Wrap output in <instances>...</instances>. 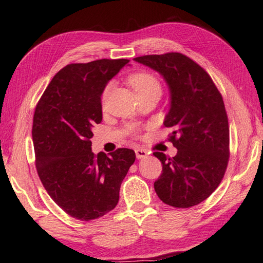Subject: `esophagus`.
<instances>
[{"mask_svg":"<svg viewBox=\"0 0 263 263\" xmlns=\"http://www.w3.org/2000/svg\"><path fill=\"white\" fill-rule=\"evenodd\" d=\"M136 156L138 159H143V158H146L147 156V151L144 150V149H137L136 150Z\"/></svg>","mask_w":263,"mask_h":263,"instance_id":"1","label":"esophagus"}]
</instances>
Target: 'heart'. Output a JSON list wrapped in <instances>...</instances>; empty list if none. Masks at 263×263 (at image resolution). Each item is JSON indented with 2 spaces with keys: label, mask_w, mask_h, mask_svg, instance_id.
Here are the masks:
<instances>
[{
  "label": "heart",
  "mask_w": 263,
  "mask_h": 263,
  "mask_svg": "<svg viewBox=\"0 0 263 263\" xmlns=\"http://www.w3.org/2000/svg\"><path fill=\"white\" fill-rule=\"evenodd\" d=\"M129 83L133 87V90L136 91L138 97L145 98V97H151L156 96L159 97L162 93V85H161L160 81L157 77H154L153 74L149 72H137L133 73L132 76L129 77ZM111 89V84H107L102 93V102L106 100L107 94Z\"/></svg>",
  "instance_id": "b5f03b06"
}]
</instances>
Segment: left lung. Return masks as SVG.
I'll use <instances>...</instances> for the list:
<instances>
[{"mask_svg": "<svg viewBox=\"0 0 263 263\" xmlns=\"http://www.w3.org/2000/svg\"><path fill=\"white\" fill-rule=\"evenodd\" d=\"M158 71L171 93V107L164 126L177 147L170 158L154 152L162 173L154 182L160 200L174 208L201 203L217 189L229 162V123L223 99L206 71L182 53L143 55L134 59Z\"/></svg>", "mask_w": 263, "mask_h": 263, "instance_id": "obj_1", "label": "left lung"}]
</instances>
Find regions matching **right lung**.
<instances>
[{
  "label": "right lung",
  "mask_w": 263,
  "mask_h": 263,
  "mask_svg": "<svg viewBox=\"0 0 263 263\" xmlns=\"http://www.w3.org/2000/svg\"><path fill=\"white\" fill-rule=\"evenodd\" d=\"M129 62L102 59L67 64L35 107L32 140L39 178L52 200L81 221L101 218L116 208L121 183L136 161V153L126 147L109 156L91 150L92 127L102 121V92Z\"/></svg>",
  "instance_id": "obj_1"
}]
</instances>
